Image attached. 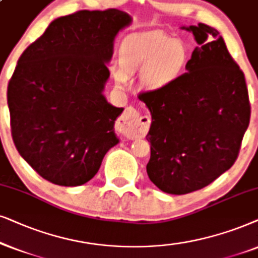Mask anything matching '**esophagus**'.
Returning a JSON list of instances; mask_svg holds the SVG:
<instances>
[{"instance_id": "1", "label": "esophagus", "mask_w": 258, "mask_h": 258, "mask_svg": "<svg viewBox=\"0 0 258 258\" xmlns=\"http://www.w3.org/2000/svg\"><path fill=\"white\" fill-rule=\"evenodd\" d=\"M151 119L142 115L135 107H127L119 119V128L128 139L142 138L149 132Z\"/></svg>"}]
</instances>
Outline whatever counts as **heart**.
<instances>
[{
	"mask_svg": "<svg viewBox=\"0 0 258 258\" xmlns=\"http://www.w3.org/2000/svg\"><path fill=\"white\" fill-rule=\"evenodd\" d=\"M190 59L187 43L166 34L153 32L125 41L120 48V72L114 78L119 84L127 75L143 73L142 81L151 91L169 87L184 73Z\"/></svg>",
	"mask_w": 258,
	"mask_h": 258,
	"instance_id": "b5f03b06",
	"label": "heart"
}]
</instances>
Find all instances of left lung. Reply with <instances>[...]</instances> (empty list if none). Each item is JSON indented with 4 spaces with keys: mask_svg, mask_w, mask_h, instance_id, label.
<instances>
[{
    "mask_svg": "<svg viewBox=\"0 0 258 258\" xmlns=\"http://www.w3.org/2000/svg\"><path fill=\"white\" fill-rule=\"evenodd\" d=\"M183 28L201 46L186 73L169 87L139 94L152 116L147 174L172 195L201 190L232 166L251 113L244 74L217 30L204 23Z\"/></svg>",
    "mask_w": 258,
    "mask_h": 258,
    "instance_id": "obj_1",
    "label": "left lung"
}]
</instances>
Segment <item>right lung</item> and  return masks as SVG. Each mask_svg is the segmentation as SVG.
<instances>
[{"instance_id": "obj_1", "label": "right lung", "mask_w": 258, "mask_h": 258, "mask_svg": "<svg viewBox=\"0 0 258 258\" xmlns=\"http://www.w3.org/2000/svg\"><path fill=\"white\" fill-rule=\"evenodd\" d=\"M131 19L116 9L59 17L23 51L7 100L17 151L41 177L79 186L119 143L114 121L123 108L102 94L113 41Z\"/></svg>"}]
</instances>
